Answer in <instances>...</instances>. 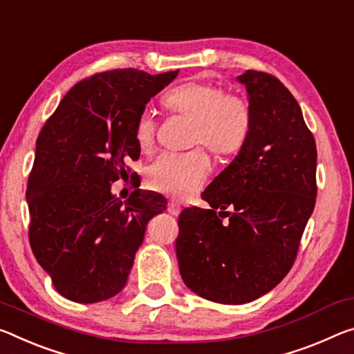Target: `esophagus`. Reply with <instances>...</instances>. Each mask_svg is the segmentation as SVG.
I'll return each mask as SVG.
<instances>
[{
  "label": "esophagus",
  "instance_id": "obj_1",
  "mask_svg": "<svg viewBox=\"0 0 354 354\" xmlns=\"http://www.w3.org/2000/svg\"><path fill=\"white\" fill-rule=\"evenodd\" d=\"M167 211L170 212L171 216H178L179 212H181V206H179V203H176V201H170V203H168Z\"/></svg>",
  "mask_w": 354,
  "mask_h": 354
}]
</instances>
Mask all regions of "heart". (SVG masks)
<instances>
[{
	"label": "heart",
	"instance_id": "heart-1",
	"mask_svg": "<svg viewBox=\"0 0 354 354\" xmlns=\"http://www.w3.org/2000/svg\"><path fill=\"white\" fill-rule=\"evenodd\" d=\"M162 104L170 113L194 118V145L203 143L217 154H234L244 147L252 127V111L243 97L225 94L207 82H187L165 93ZM157 120L151 110L140 111L133 122V138L142 153L154 147ZM211 175V162L205 151L162 153L148 167L151 189L173 198H187L205 186Z\"/></svg>",
	"mask_w": 354,
	"mask_h": 354
}]
</instances>
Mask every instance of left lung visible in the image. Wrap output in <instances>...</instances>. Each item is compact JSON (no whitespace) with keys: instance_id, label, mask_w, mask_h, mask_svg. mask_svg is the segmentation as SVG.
Segmentation results:
<instances>
[{"instance_id":"left-lung-1","label":"left lung","mask_w":354,"mask_h":354,"mask_svg":"<svg viewBox=\"0 0 354 354\" xmlns=\"http://www.w3.org/2000/svg\"><path fill=\"white\" fill-rule=\"evenodd\" d=\"M238 82L249 96V137L201 194L209 209L186 207L178 221L184 283L218 304H245L280 283L317 197L315 138L293 94L266 72L245 71Z\"/></svg>"}]
</instances>
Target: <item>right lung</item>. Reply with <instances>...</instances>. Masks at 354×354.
Instances as JSON below:
<instances>
[{"label": "right lung", "instance_id": "1", "mask_svg": "<svg viewBox=\"0 0 354 354\" xmlns=\"http://www.w3.org/2000/svg\"><path fill=\"white\" fill-rule=\"evenodd\" d=\"M179 71L151 75L115 69L78 82L44 124L28 178L30 244L64 298L93 304L126 287L148 222L165 211L160 194H111L118 179H136L133 122Z\"/></svg>", "mask_w": 354, "mask_h": 354}]
</instances>
